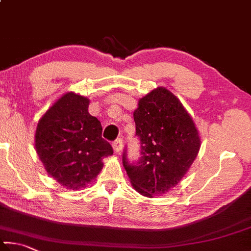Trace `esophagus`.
<instances>
[{
    "mask_svg": "<svg viewBox=\"0 0 251 251\" xmlns=\"http://www.w3.org/2000/svg\"><path fill=\"white\" fill-rule=\"evenodd\" d=\"M112 146H113L114 151H115V152H120L121 150H122V148H123V139H122V138L115 139V140L113 141Z\"/></svg>",
    "mask_w": 251,
    "mask_h": 251,
    "instance_id": "esophagus-1",
    "label": "esophagus"
}]
</instances>
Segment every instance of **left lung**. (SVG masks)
<instances>
[{"label":"left lung","mask_w":251,"mask_h":251,"mask_svg":"<svg viewBox=\"0 0 251 251\" xmlns=\"http://www.w3.org/2000/svg\"><path fill=\"white\" fill-rule=\"evenodd\" d=\"M134 121L140 158L129 161L125 148L123 166L140 194H165L179 183L198 156L201 141L197 127L179 100L165 88L139 100Z\"/></svg>","instance_id":"1"}]
</instances>
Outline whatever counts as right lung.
<instances>
[{
  "mask_svg": "<svg viewBox=\"0 0 251 251\" xmlns=\"http://www.w3.org/2000/svg\"><path fill=\"white\" fill-rule=\"evenodd\" d=\"M89 100L69 92L40 118L36 151L50 176L68 189L90 183L100 171L102 158L113 154L102 138V125L88 112Z\"/></svg>",
  "mask_w": 251,
  "mask_h": 251,
  "instance_id": "add662e5",
  "label": "right lung"
}]
</instances>
